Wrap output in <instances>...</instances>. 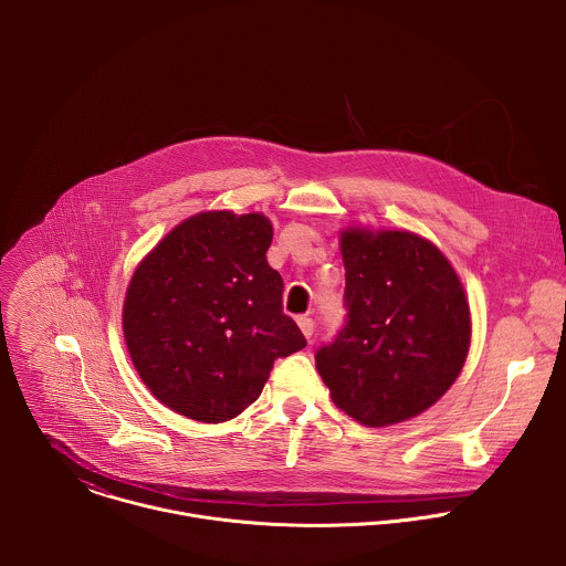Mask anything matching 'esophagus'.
Here are the masks:
<instances>
[{
    "instance_id": "34e87169",
    "label": "esophagus",
    "mask_w": 566,
    "mask_h": 566,
    "mask_svg": "<svg viewBox=\"0 0 566 566\" xmlns=\"http://www.w3.org/2000/svg\"><path fill=\"white\" fill-rule=\"evenodd\" d=\"M298 326H301V331L305 333V337L312 342V337H314V331H316V323H314L312 318L303 316V318H298Z\"/></svg>"
}]
</instances>
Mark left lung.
Here are the masks:
<instances>
[{
	"instance_id": "left-lung-1",
	"label": "left lung",
	"mask_w": 566,
	"mask_h": 566,
	"mask_svg": "<svg viewBox=\"0 0 566 566\" xmlns=\"http://www.w3.org/2000/svg\"><path fill=\"white\" fill-rule=\"evenodd\" d=\"M346 321L316 350L331 399L368 427L395 424L436 403L471 344L464 287L433 243L407 231H346Z\"/></svg>"
}]
</instances>
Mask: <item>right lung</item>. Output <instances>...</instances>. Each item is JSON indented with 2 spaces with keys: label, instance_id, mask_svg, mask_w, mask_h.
<instances>
[{
  "label": "right lung",
  "instance_id": "1",
  "mask_svg": "<svg viewBox=\"0 0 566 566\" xmlns=\"http://www.w3.org/2000/svg\"><path fill=\"white\" fill-rule=\"evenodd\" d=\"M261 213H198L137 268L124 303L133 364L169 409L224 422L254 403L279 357L307 346L283 314V279L268 265Z\"/></svg>",
  "mask_w": 566,
  "mask_h": 566
}]
</instances>
